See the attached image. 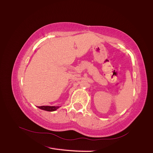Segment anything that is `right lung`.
Returning <instances> with one entry per match:
<instances>
[{
  "instance_id": "add662e5",
  "label": "right lung",
  "mask_w": 153,
  "mask_h": 153,
  "mask_svg": "<svg viewBox=\"0 0 153 153\" xmlns=\"http://www.w3.org/2000/svg\"><path fill=\"white\" fill-rule=\"evenodd\" d=\"M38 107L40 109L47 111H55L59 108V106H57V107H55V106H40V107Z\"/></svg>"
}]
</instances>
